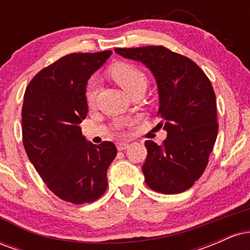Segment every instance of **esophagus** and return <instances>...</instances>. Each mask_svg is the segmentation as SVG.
<instances>
[{
  "label": "esophagus",
  "instance_id": "1",
  "mask_svg": "<svg viewBox=\"0 0 250 250\" xmlns=\"http://www.w3.org/2000/svg\"><path fill=\"white\" fill-rule=\"evenodd\" d=\"M116 147H117V150L122 151V150H125V149H127L129 147V145H128V143H125V142H120V143H117Z\"/></svg>",
  "mask_w": 250,
  "mask_h": 250
}]
</instances>
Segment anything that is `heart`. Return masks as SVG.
<instances>
[{"instance_id": "b5f03b06", "label": "heart", "mask_w": 250, "mask_h": 250, "mask_svg": "<svg viewBox=\"0 0 250 250\" xmlns=\"http://www.w3.org/2000/svg\"><path fill=\"white\" fill-rule=\"evenodd\" d=\"M110 76L125 93L131 94L135 90H146L148 84V77L141 69H139L130 63H117L110 69ZM97 82L91 80L85 89V100L88 104L95 102L97 95Z\"/></svg>"}]
</instances>
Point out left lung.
<instances>
[{
  "label": "left lung",
  "instance_id": "left-lung-1",
  "mask_svg": "<svg viewBox=\"0 0 250 250\" xmlns=\"http://www.w3.org/2000/svg\"><path fill=\"white\" fill-rule=\"evenodd\" d=\"M125 59L141 62L157 83L159 123L167 131L161 146L146 141L142 166L148 187L179 194L199 180L217 137L216 97L210 81L196 63L162 45L116 48Z\"/></svg>",
  "mask_w": 250,
  "mask_h": 250
}]
</instances>
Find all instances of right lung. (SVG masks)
<instances>
[{
    "mask_svg": "<svg viewBox=\"0 0 250 250\" xmlns=\"http://www.w3.org/2000/svg\"><path fill=\"white\" fill-rule=\"evenodd\" d=\"M110 55L105 50L63 56L37 73L24 93L25 153L47 187L75 205L93 202L104 194L107 170L117 153L110 141L99 146L88 142L80 127L88 113L89 77Z\"/></svg>",
    "mask_w": 250,
    "mask_h": 250,
    "instance_id": "obj_1",
    "label": "right lung"
}]
</instances>
